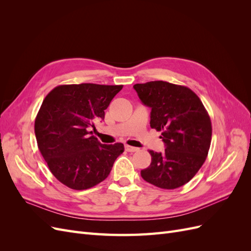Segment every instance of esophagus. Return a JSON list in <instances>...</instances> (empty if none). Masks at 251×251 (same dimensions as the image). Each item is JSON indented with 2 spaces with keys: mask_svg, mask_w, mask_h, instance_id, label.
Segmentation results:
<instances>
[{
  "mask_svg": "<svg viewBox=\"0 0 251 251\" xmlns=\"http://www.w3.org/2000/svg\"><path fill=\"white\" fill-rule=\"evenodd\" d=\"M126 150L127 151H130V153H134V151H139V149L138 148H135V147H131V146H126Z\"/></svg>",
  "mask_w": 251,
  "mask_h": 251,
  "instance_id": "1",
  "label": "esophagus"
}]
</instances>
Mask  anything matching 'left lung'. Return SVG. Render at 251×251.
<instances>
[{
  "instance_id": "obj_1",
  "label": "left lung",
  "mask_w": 251,
  "mask_h": 251,
  "mask_svg": "<svg viewBox=\"0 0 251 251\" xmlns=\"http://www.w3.org/2000/svg\"><path fill=\"white\" fill-rule=\"evenodd\" d=\"M140 100L151 108V128L162 132V153L150 151L151 162L141 171L149 183L175 189L194 178L206 160L211 121L200 98L189 88L155 80L136 83Z\"/></svg>"
}]
</instances>
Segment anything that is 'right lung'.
<instances>
[{"label":"right lung","instance_id":"1","mask_svg":"<svg viewBox=\"0 0 251 251\" xmlns=\"http://www.w3.org/2000/svg\"><path fill=\"white\" fill-rule=\"evenodd\" d=\"M123 87L60 85L45 97L34 132L42 156L60 183L83 191L109 176L124 144H102L89 128L104 119V110Z\"/></svg>","mask_w":251,"mask_h":251}]
</instances>
